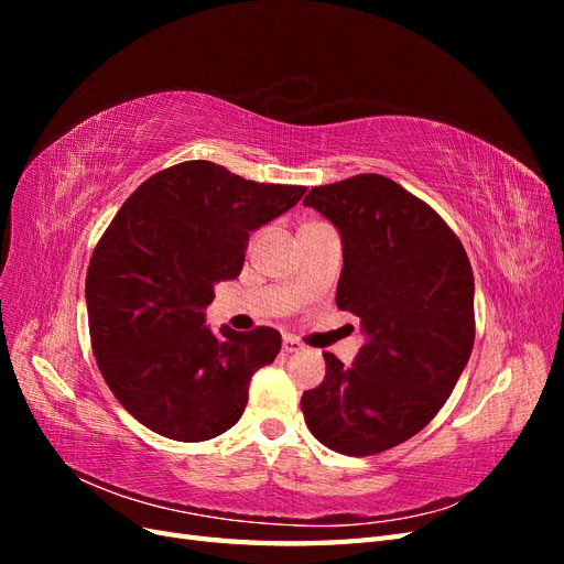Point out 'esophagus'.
<instances>
[{
	"label": "esophagus",
	"mask_w": 564,
	"mask_h": 564,
	"mask_svg": "<svg viewBox=\"0 0 564 564\" xmlns=\"http://www.w3.org/2000/svg\"><path fill=\"white\" fill-rule=\"evenodd\" d=\"M282 350H284L286 355H292V352L303 350V346L299 344V340H296L294 336H284V340H282Z\"/></svg>",
	"instance_id": "1"
}]
</instances>
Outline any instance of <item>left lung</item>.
<instances>
[{"instance_id":"8db88e82","label":"left lung","mask_w":564,"mask_h":564,"mask_svg":"<svg viewBox=\"0 0 564 564\" xmlns=\"http://www.w3.org/2000/svg\"><path fill=\"white\" fill-rule=\"evenodd\" d=\"M344 247L336 305L360 317L365 346L350 367L324 355V381L305 390L311 433L338 454H379L440 412L475 340V282L464 245L429 204L381 174L305 195Z\"/></svg>"}]
</instances>
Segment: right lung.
<instances>
[{
    "label": "right lung",
    "instance_id": "obj_1",
    "mask_svg": "<svg viewBox=\"0 0 564 564\" xmlns=\"http://www.w3.org/2000/svg\"><path fill=\"white\" fill-rule=\"evenodd\" d=\"M303 193L197 160L150 176L117 212L87 272L89 332L112 395L145 429L202 442L240 421L282 336L212 332L204 311L214 286L242 272L249 235Z\"/></svg>",
    "mask_w": 564,
    "mask_h": 564
}]
</instances>
